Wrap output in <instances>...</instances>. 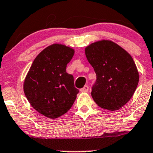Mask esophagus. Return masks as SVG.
Segmentation results:
<instances>
[{"mask_svg":"<svg viewBox=\"0 0 153 153\" xmlns=\"http://www.w3.org/2000/svg\"><path fill=\"white\" fill-rule=\"evenodd\" d=\"M88 91V85H85L83 88H82L81 89H80V91L82 92H87Z\"/></svg>","mask_w":153,"mask_h":153,"instance_id":"esophagus-1","label":"esophagus"}]
</instances>
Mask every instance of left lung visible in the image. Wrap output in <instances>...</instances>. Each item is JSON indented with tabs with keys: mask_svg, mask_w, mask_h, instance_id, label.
Segmentation results:
<instances>
[{
	"mask_svg": "<svg viewBox=\"0 0 153 153\" xmlns=\"http://www.w3.org/2000/svg\"><path fill=\"white\" fill-rule=\"evenodd\" d=\"M85 56L97 75L91 96L98 106L121 108L135 92L139 73L131 56L110 41H101L85 48Z\"/></svg>",
	"mask_w": 153,
	"mask_h": 153,
	"instance_id": "left-lung-1",
	"label": "left lung"
}]
</instances>
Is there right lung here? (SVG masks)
Segmentation results:
<instances>
[{
  "instance_id": "obj_1",
  "label": "right lung",
  "mask_w": 153,
  "mask_h": 153,
  "mask_svg": "<svg viewBox=\"0 0 153 153\" xmlns=\"http://www.w3.org/2000/svg\"><path fill=\"white\" fill-rule=\"evenodd\" d=\"M74 50L53 44L43 50L25 78L24 91L31 106L49 118H56L73 106L79 92L73 76L66 72Z\"/></svg>"
}]
</instances>
